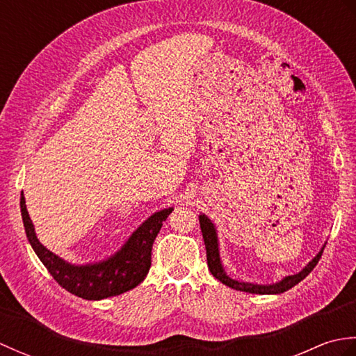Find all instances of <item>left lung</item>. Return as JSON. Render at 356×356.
Returning a JSON list of instances; mask_svg holds the SVG:
<instances>
[{"instance_id":"8db88e82","label":"left lung","mask_w":356,"mask_h":356,"mask_svg":"<svg viewBox=\"0 0 356 356\" xmlns=\"http://www.w3.org/2000/svg\"><path fill=\"white\" fill-rule=\"evenodd\" d=\"M199 222H200L203 241H205L207 260H208V268L211 270V274H213L218 280V282H222L223 284L232 287V289L241 291V292L272 295V293H283L286 291H289L291 287H293L295 284H298L301 280H305L309 274H311L312 269L316 266V263H318V260L321 259L324 246H326V245H323L321 251L316 254L314 259L298 272V274L287 275V277L280 280V282H277V283L257 284V283H249V282H238V280L231 278L225 272V268H223L222 260H220V251H218V237H217V229H216L214 223L211 222V218L205 214L199 216Z\"/></svg>"}]
</instances>
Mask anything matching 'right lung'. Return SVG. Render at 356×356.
I'll return each mask as SVG.
<instances>
[{
	"label": "right lung",
	"mask_w": 356,
	"mask_h": 356,
	"mask_svg": "<svg viewBox=\"0 0 356 356\" xmlns=\"http://www.w3.org/2000/svg\"><path fill=\"white\" fill-rule=\"evenodd\" d=\"M171 211L172 208H165L149 216L131 234L124 246L108 259L96 263L73 264L53 254L38 240L33 222L26 207L24 194L21 193V216L29 243L58 284L84 300L115 297L131 291L143 282L151 266L153 243Z\"/></svg>",
	"instance_id": "right-lung-1"
}]
</instances>
